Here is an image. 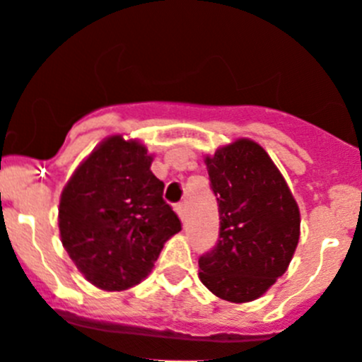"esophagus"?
Returning a JSON list of instances; mask_svg holds the SVG:
<instances>
[{
  "mask_svg": "<svg viewBox=\"0 0 362 362\" xmlns=\"http://www.w3.org/2000/svg\"><path fill=\"white\" fill-rule=\"evenodd\" d=\"M175 211H177V214L180 220H185V204L184 202H180V204L175 205Z\"/></svg>",
  "mask_w": 362,
  "mask_h": 362,
  "instance_id": "esophagus-1",
  "label": "esophagus"
}]
</instances>
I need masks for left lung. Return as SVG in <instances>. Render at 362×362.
Listing matches in <instances>:
<instances>
[{"instance_id": "left-lung-1", "label": "left lung", "mask_w": 362, "mask_h": 362, "mask_svg": "<svg viewBox=\"0 0 362 362\" xmlns=\"http://www.w3.org/2000/svg\"><path fill=\"white\" fill-rule=\"evenodd\" d=\"M220 236L198 259L200 281L230 303L258 299L285 274L299 242V207L265 149L249 139L205 157Z\"/></svg>"}]
</instances>
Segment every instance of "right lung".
Here are the masks:
<instances>
[{
	"label": "right lung",
	"instance_id": "right-lung-1",
	"mask_svg": "<svg viewBox=\"0 0 362 362\" xmlns=\"http://www.w3.org/2000/svg\"><path fill=\"white\" fill-rule=\"evenodd\" d=\"M151 162L139 141L108 136L61 193V242L84 278L103 291L139 285L182 229Z\"/></svg>",
	"mask_w": 362,
	"mask_h": 362
}]
</instances>
